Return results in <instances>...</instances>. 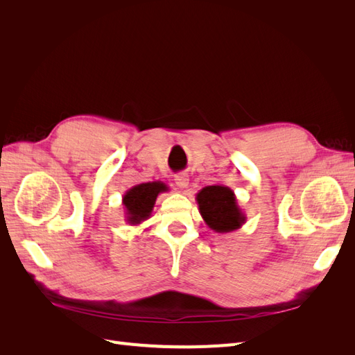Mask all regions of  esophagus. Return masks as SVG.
I'll return each mask as SVG.
<instances>
[{
  "label": "esophagus",
  "mask_w": 355,
  "mask_h": 355,
  "mask_svg": "<svg viewBox=\"0 0 355 355\" xmlns=\"http://www.w3.org/2000/svg\"><path fill=\"white\" fill-rule=\"evenodd\" d=\"M175 184H176L180 189L188 188V185H189V178H188L185 173H180V175H178V176L175 178Z\"/></svg>",
  "instance_id": "34e87169"
}]
</instances>
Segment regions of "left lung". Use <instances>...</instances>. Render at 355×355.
Wrapping results in <instances>:
<instances>
[{
  "label": "left lung",
  "instance_id": "left-lung-1",
  "mask_svg": "<svg viewBox=\"0 0 355 355\" xmlns=\"http://www.w3.org/2000/svg\"><path fill=\"white\" fill-rule=\"evenodd\" d=\"M201 218L207 227L219 234L232 232L245 223L234 191L225 185L204 187L196 197Z\"/></svg>",
  "mask_w": 355,
  "mask_h": 355
}]
</instances>
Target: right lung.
<instances>
[{"instance_id": "1", "label": "right lung", "mask_w": 355, "mask_h": 355, "mask_svg": "<svg viewBox=\"0 0 355 355\" xmlns=\"http://www.w3.org/2000/svg\"><path fill=\"white\" fill-rule=\"evenodd\" d=\"M168 187L163 182H145L132 187L123 196V206L125 222L128 225H139L145 222L154 210L157 197L161 192H167Z\"/></svg>"}]
</instances>
